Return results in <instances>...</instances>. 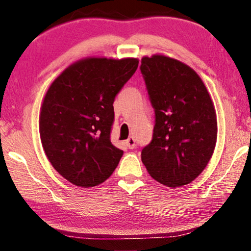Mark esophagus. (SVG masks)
<instances>
[{
  "label": "esophagus",
  "mask_w": 251,
  "mask_h": 251,
  "mask_svg": "<svg viewBox=\"0 0 251 251\" xmlns=\"http://www.w3.org/2000/svg\"><path fill=\"white\" fill-rule=\"evenodd\" d=\"M126 145H127V147L129 148V150H134V148L136 147L135 139H134L133 137H129V138L126 141Z\"/></svg>",
  "instance_id": "1"
}]
</instances>
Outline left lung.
Wrapping results in <instances>:
<instances>
[{
  "label": "left lung",
  "mask_w": 251,
  "mask_h": 251,
  "mask_svg": "<svg viewBox=\"0 0 251 251\" xmlns=\"http://www.w3.org/2000/svg\"><path fill=\"white\" fill-rule=\"evenodd\" d=\"M141 72L155 109L154 134L142 161L160 184L180 187L201 175L214 154L217 116L205 84L192 67L155 54Z\"/></svg>",
  "instance_id": "8db88e82"
}]
</instances>
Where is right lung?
<instances>
[{
    "label": "right lung",
    "instance_id": "add662e5",
    "mask_svg": "<svg viewBox=\"0 0 251 251\" xmlns=\"http://www.w3.org/2000/svg\"><path fill=\"white\" fill-rule=\"evenodd\" d=\"M138 67V58L86 57L50 84L40 113V136L55 171L78 187H94L123 156L110 142L114 100Z\"/></svg>",
    "mask_w": 251,
    "mask_h": 251
}]
</instances>
